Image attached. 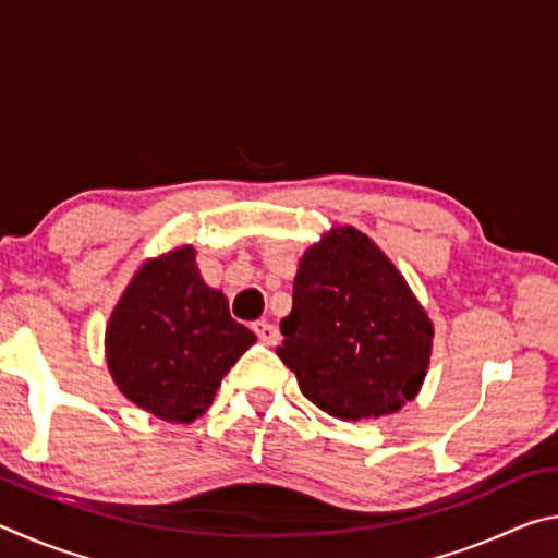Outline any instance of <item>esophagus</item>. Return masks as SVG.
<instances>
[{"label": "esophagus", "instance_id": "esophagus-1", "mask_svg": "<svg viewBox=\"0 0 558 558\" xmlns=\"http://www.w3.org/2000/svg\"><path fill=\"white\" fill-rule=\"evenodd\" d=\"M253 332L260 339L263 344H278L280 342V332L276 325H270L268 319H258V323H253Z\"/></svg>", "mask_w": 558, "mask_h": 558}]
</instances>
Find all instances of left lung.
Masks as SVG:
<instances>
[{"label": "left lung", "mask_w": 558, "mask_h": 558, "mask_svg": "<svg viewBox=\"0 0 558 558\" xmlns=\"http://www.w3.org/2000/svg\"><path fill=\"white\" fill-rule=\"evenodd\" d=\"M280 332L282 364L335 418L396 413L426 379V310L379 245L352 226L325 233L300 258Z\"/></svg>", "instance_id": "1"}]
</instances>
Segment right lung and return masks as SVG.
<instances>
[{"instance_id":"1","label":"right lung","mask_w":558,"mask_h":558,"mask_svg":"<svg viewBox=\"0 0 558 558\" xmlns=\"http://www.w3.org/2000/svg\"><path fill=\"white\" fill-rule=\"evenodd\" d=\"M194 248L147 260L122 292L106 329L118 389L157 418L192 423L209 409L226 372L256 342L223 292L206 286Z\"/></svg>"}]
</instances>
